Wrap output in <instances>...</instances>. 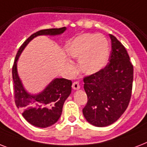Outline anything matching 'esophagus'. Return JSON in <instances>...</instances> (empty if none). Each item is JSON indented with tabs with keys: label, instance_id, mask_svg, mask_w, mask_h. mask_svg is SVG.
Returning a JSON list of instances; mask_svg holds the SVG:
<instances>
[{
	"label": "esophagus",
	"instance_id": "esophagus-1",
	"mask_svg": "<svg viewBox=\"0 0 147 147\" xmlns=\"http://www.w3.org/2000/svg\"><path fill=\"white\" fill-rule=\"evenodd\" d=\"M72 88H73L74 90L79 89V88H80V85H79L78 82H75L72 84Z\"/></svg>",
	"mask_w": 147,
	"mask_h": 147
}]
</instances>
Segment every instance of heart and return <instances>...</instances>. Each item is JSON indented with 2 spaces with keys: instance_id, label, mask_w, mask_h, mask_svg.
I'll return each instance as SVG.
<instances>
[{
  "instance_id": "b5f03b06",
  "label": "heart",
  "mask_w": 147,
  "mask_h": 147,
  "mask_svg": "<svg viewBox=\"0 0 147 147\" xmlns=\"http://www.w3.org/2000/svg\"><path fill=\"white\" fill-rule=\"evenodd\" d=\"M66 53L72 59H79L78 65L83 73L93 75L107 64L109 45L104 36L83 34L68 43Z\"/></svg>"
}]
</instances>
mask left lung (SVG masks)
Segmentation results:
<instances>
[{
	"label": "left lung",
	"instance_id": "obj_1",
	"mask_svg": "<svg viewBox=\"0 0 147 147\" xmlns=\"http://www.w3.org/2000/svg\"><path fill=\"white\" fill-rule=\"evenodd\" d=\"M111 51L109 63L97 73L84 78L88 102L83 108L88 123L99 127L118 120L130 102L134 67L125 47L110 34Z\"/></svg>",
	"mask_w": 147,
	"mask_h": 147
}]
</instances>
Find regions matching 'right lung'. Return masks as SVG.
<instances>
[{
	"label": "right lung",
	"instance_id": "1",
	"mask_svg": "<svg viewBox=\"0 0 147 147\" xmlns=\"http://www.w3.org/2000/svg\"><path fill=\"white\" fill-rule=\"evenodd\" d=\"M66 27L42 30L33 33L22 44L17 52L12 68L15 104L22 115L32 125L45 128L53 125L59 119L64 102L71 92V81L65 78H54L42 92L29 93L22 83L17 72V61L22 52L31 40L38 36H56L62 34Z\"/></svg>",
	"mask_w": 147,
	"mask_h": 147
}]
</instances>
